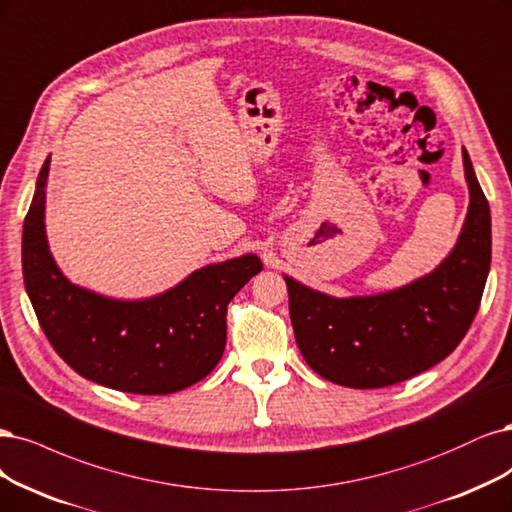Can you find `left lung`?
Returning a JSON list of instances; mask_svg holds the SVG:
<instances>
[{
    "label": "left lung",
    "instance_id": "1",
    "mask_svg": "<svg viewBox=\"0 0 512 512\" xmlns=\"http://www.w3.org/2000/svg\"><path fill=\"white\" fill-rule=\"evenodd\" d=\"M468 214L438 267L400 288L330 296L284 275L296 345L317 375L356 390L394 385L445 360L479 311L491 264V214L462 148Z\"/></svg>",
    "mask_w": 512,
    "mask_h": 512
}]
</instances>
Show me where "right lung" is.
<instances>
[{
	"label": "right lung",
	"instance_id": "1",
	"mask_svg": "<svg viewBox=\"0 0 512 512\" xmlns=\"http://www.w3.org/2000/svg\"><path fill=\"white\" fill-rule=\"evenodd\" d=\"M44 161L23 224V277L40 326L78 375L112 390L180 392L216 368L226 345V307L262 271L256 254L211 262L173 288L114 298L69 281L46 237Z\"/></svg>",
	"mask_w": 512,
	"mask_h": 512
}]
</instances>
